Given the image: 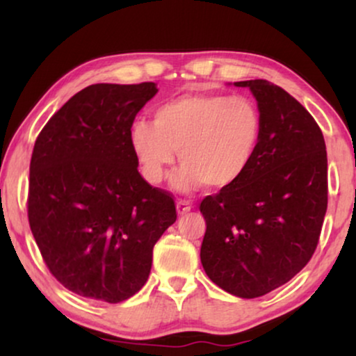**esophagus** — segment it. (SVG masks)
I'll use <instances>...</instances> for the list:
<instances>
[{
    "label": "esophagus",
    "instance_id": "1",
    "mask_svg": "<svg viewBox=\"0 0 356 356\" xmlns=\"http://www.w3.org/2000/svg\"><path fill=\"white\" fill-rule=\"evenodd\" d=\"M193 206L189 204L188 201H184V199H179V201L177 202V211L179 216H183V213H188L189 211H191Z\"/></svg>",
    "mask_w": 356,
    "mask_h": 356
}]
</instances>
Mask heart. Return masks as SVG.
Listing matches in <instances>:
<instances>
[{
	"mask_svg": "<svg viewBox=\"0 0 356 356\" xmlns=\"http://www.w3.org/2000/svg\"><path fill=\"white\" fill-rule=\"evenodd\" d=\"M131 145L152 183L163 181L178 152L183 167L177 188L232 186L251 167L262 139V115L254 100L243 95L186 94L154 111V123L131 126Z\"/></svg>",
	"mask_w": 356,
	"mask_h": 356,
	"instance_id": "b5f03b06",
	"label": "heart"
}]
</instances>
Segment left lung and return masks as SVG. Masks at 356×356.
<instances>
[{
  "instance_id": "obj_1",
  "label": "left lung",
  "mask_w": 356,
  "mask_h": 356,
  "mask_svg": "<svg viewBox=\"0 0 356 356\" xmlns=\"http://www.w3.org/2000/svg\"><path fill=\"white\" fill-rule=\"evenodd\" d=\"M250 87L262 139L248 172L202 199L201 262L213 284L257 298L293 279L313 257L327 211V152L309 111L264 79Z\"/></svg>"
}]
</instances>
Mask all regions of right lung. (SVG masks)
Here are the masks:
<instances>
[{
  "instance_id": "obj_1",
  "label": "right lung",
  "mask_w": 356,
  "mask_h": 356,
  "mask_svg": "<svg viewBox=\"0 0 356 356\" xmlns=\"http://www.w3.org/2000/svg\"><path fill=\"white\" fill-rule=\"evenodd\" d=\"M155 82L94 84L38 134L27 216L51 275L72 293L120 303L143 289L152 250L177 220L173 194L138 172L131 126Z\"/></svg>"
}]
</instances>
